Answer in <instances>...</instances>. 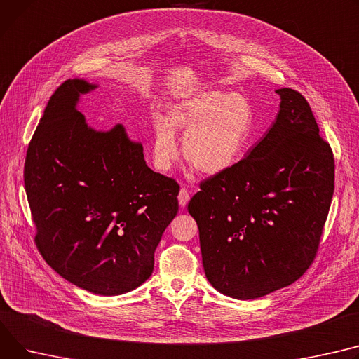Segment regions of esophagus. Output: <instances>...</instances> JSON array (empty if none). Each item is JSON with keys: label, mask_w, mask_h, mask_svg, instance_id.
I'll list each match as a JSON object with an SVG mask.
<instances>
[{"label": "esophagus", "mask_w": 359, "mask_h": 359, "mask_svg": "<svg viewBox=\"0 0 359 359\" xmlns=\"http://www.w3.org/2000/svg\"><path fill=\"white\" fill-rule=\"evenodd\" d=\"M177 199H179V205H180L182 208H184V206L187 205V202H189V199H190V195H189V192H187V189H184V187L180 189Z\"/></svg>", "instance_id": "34e87169"}]
</instances>
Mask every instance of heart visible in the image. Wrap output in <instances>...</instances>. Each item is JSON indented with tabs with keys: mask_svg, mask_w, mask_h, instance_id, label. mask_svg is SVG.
<instances>
[{
	"mask_svg": "<svg viewBox=\"0 0 359 359\" xmlns=\"http://www.w3.org/2000/svg\"><path fill=\"white\" fill-rule=\"evenodd\" d=\"M254 127V111L240 93L202 90L173 101L167 121L157 119L153 163L167 173L179 158L175 133L183 135V156L203 175H221L233 167L247 150Z\"/></svg>",
	"mask_w": 359,
	"mask_h": 359,
	"instance_id": "heart-1",
	"label": "heart"
}]
</instances>
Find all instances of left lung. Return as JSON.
Listing matches in <instances>:
<instances>
[{"label": "left lung", "mask_w": 359, "mask_h": 359, "mask_svg": "<svg viewBox=\"0 0 359 359\" xmlns=\"http://www.w3.org/2000/svg\"><path fill=\"white\" fill-rule=\"evenodd\" d=\"M271 128L229 170L201 183L189 213L212 287L250 300L312 264L333 196L335 161L303 95L276 89Z\"/></svg>", "instance_id": "1"}]
</instances>
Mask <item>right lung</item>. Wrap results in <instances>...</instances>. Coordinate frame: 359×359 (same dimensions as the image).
Instances as JSON below:
<instances>
[{
  "instance_id": "right-lung-1",
  "label": "right lung",
  "mask_w": 359,
  "mask_h": 359,
  "mask_svg": "<svg viewBox=\"0 0 359 359\" xmlns=\"http://www.w3.org/2000/svg\"><path fill=\"white\" fill-rule=\"evenodd\" d=\"M97 88L75 78L56 89L29 144L24 184L47 264L83 290L118 296L151 276L179 184L150 169L123 126H88L78 104Z\"/></svg>"
}]
</instances>
